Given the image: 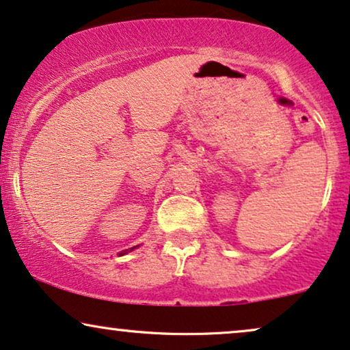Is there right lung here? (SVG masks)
Masks as SVG:
<instances>
[{
    "mask_svg": "<svg viewBox=\"0 0 350 350\" xmlns=\"http://www.w3.org/2000/svg\"><path fill=\"white\" fill-rule=\"evenodd\" d=\"M133 249H135V247H131V249H125V251H122V252H120V254H126V252H130V251H133Z\"/></svg>",
    "mask_w": 350,
    "mask_h": 350,
    "instance_id": "right-lung-1",
    "label": "right lung"
}]
</instances>
